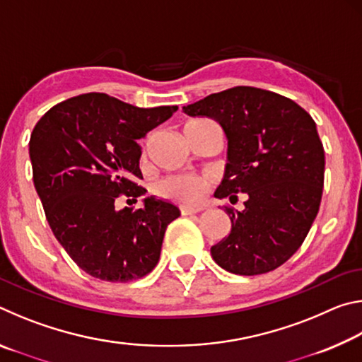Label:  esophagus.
<instances>
[{
    "label": "esophagus",
    "instance_id": "34e87169",
    "mask_svg": "<svg viewBox=\"0 0 362 362\" xmlns=\"http://www.w3.org/2000/svg\"><path fill=\"white\" fill-rule=\"evenodd\" d=\"M201 209H198V207H187V206H182L180 207V212L182 216H193V214H198Z\"/></svg>",
    "mask_w": 362,
    "mask_h": 362
}]
</instances>
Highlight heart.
Listing matches in <instances>:
<instances>
[{"instance_id": "b5f03b06", "label": "heart", "mask_w": 362, "mask_h": 362, "mask_svg": "<svg viewBox=\"0 0 362 362\" xmlns=\"http://www.w3.org/2000/svg\"><path fill=\"white\" fill-rule=\"evenodd\" d=\"M207 189H209V180L196 174L170 175L159 180L156 185L159 196L188 206L199 204L207 194Z\"/></svg>"}]
</instances>
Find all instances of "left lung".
I'll return each mask as SVG.
<instances>
[{"mask_svg":"<svg viewBox=\"0 0 362 362\" xmlns=\"http://www.w3.org/2000/svg\"><path fill=\"white\" fill-rule=\"evenodd\" d=\"M182 110L216 119L228 140L216 198H247L244 211L225 207L231 231L211 247L212 259L243 276L281 267L302 246L320 211L326 161L316 122L293 100L250 86Z\"/></svg>","mask_w":362,"mask_h":362,"instance_id":"obj_1","label":"left lung"}]
</instances>
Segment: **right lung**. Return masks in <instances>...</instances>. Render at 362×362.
Segmentation results:
<instances>
[{"instance_id":"add662e5","label":"right lung","mask_w":362,"mask_h":362,"mask_svg":"<svg viewBox=\"0 0 362 362\" xmlns=\"http://www.w3.org/2000/svg\"><path fill=\"white\" fill-rule=\"evenodd\" d=\"M174 112L90 93L57 103L36 122L28 144L36 193L54 236L90 276L127 283L156 267L180 211L155 196L137 211H116L115 201L146 193L137 183L144 179L137 140Z\"/></svg>"}]
</instances>
